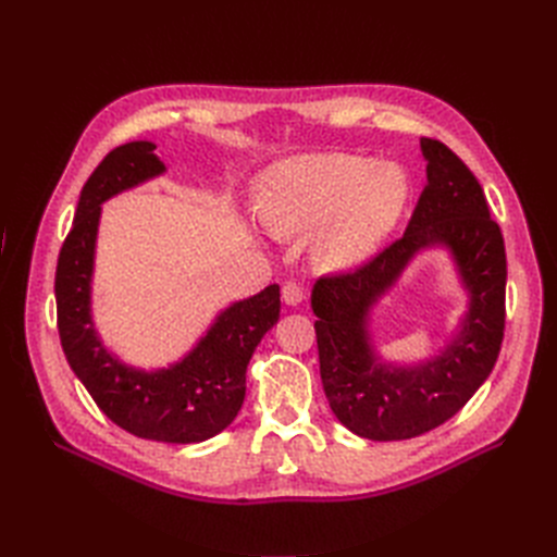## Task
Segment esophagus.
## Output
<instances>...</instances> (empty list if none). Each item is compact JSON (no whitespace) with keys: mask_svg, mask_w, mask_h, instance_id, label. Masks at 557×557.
I'll return each mask as SVG.
<instances>
[{"mask_svg":"<svg viewBox=\"0 0 557 557\" xmlns=\"http://www.w3.org/2000/svg\"><path fill=\"white\" fill-rule=\"evenodd\" d=\"M305 295H307V290H305V285H302V283L288 281V283L283 285V302H285V305L297 307V305L302 302V299H305Z\"/></svg>","mask_w":557,"mask_h":557,"instance_id":"1","label":"esophagus"}]
</instances>
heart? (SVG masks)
<instances>
[{"mask_svg": "<svg viewBox=\"0 0 557 557\" xmlns=\"http://www.w3.org/2000/svg\"><path fill=\"white\" fill-rule=\"evenodd\" d=\"M410 197L403 169L368 157L323 152L285 159L260 183L258 210L276 234H315V260L342 272L382 246Z\"/></svg>", "mask_w": 557, "mask_h": 557, "instance_id": "heart-1", "label": "heart"}]
</instances>
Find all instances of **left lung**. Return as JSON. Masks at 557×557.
<instances>
[{
	"label": "left lung",
	"instance_id": "8db88e82",
	"mask_svg": "<svg viewBox=\"0 0 557 557\" xmlns=\"http://www.w3.org/2000/svg\"><path fill=\"white\" fill-rule=\"evenodd\" d=\"M426 187L408 230L351 272L315 281L321 380L330 410L360 438L405 441L455 417L497 363L506 323V248L485 191L441 140L422 138ZM445 247L470 293L454 342L417 367L386 364L367 333L369 309L417 251Z\"/></svg>",
	"mask_w": 557,
	"mask_h": 557
}]
</instances>
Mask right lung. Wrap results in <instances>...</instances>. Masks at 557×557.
Segmentation results:
<instances>
[{
  "label": "right lung",
  "mask_w": 557,
  "mask_h": 557,
  "mask_svg": "<svg viewBox=\"0 0 557 557\" xmlns=\"http://www.w3.org/2000/svg\"><path fill=\"white\" fill-rule=\"evenodd\" d=\"M154 149L147 140L119 145L86 180L58 255V333L72 372L116 426L138 438L187 445L213 438L242 410L250 356L278 321L281 290L267 285L220 311L197 347L169 368L138 370L104 349L91 315L100 206L166 171Z\"/></svg>",
  "instance_id": "right-lung-1"
}]
</instances>
